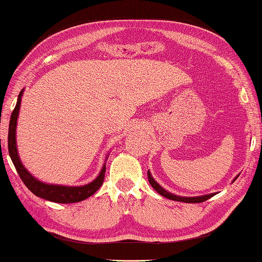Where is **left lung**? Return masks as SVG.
Listing matches in <instances>:
<instances>
[{"instance_id":"obj_1","label":"left lung","mask_w":262,"mask_h":262,"mask_svg":"<svg viewBox=\"0 0 262 262\" xmlns=\"http://www.w3.org/2000/svg\"><path fill=\"white\" fill-rule=\"evenodd\" d=\"M148 180H149V183L152 186L154 189H155L157 192H159L161 196H163L168 199H171V201H176V202H184V203H202V202H205L207 199L213 197L215 193H210V194H204V196H197V197H181V196H176V194H172L168 192L167 190L162 188V186L157 183V182L154 180L151 173L148 171ZM238 177V176H236ZM235 180V178H234Z\"/></svg>"}]
</instances>
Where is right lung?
I'll list each match as a JSON object with an SVG mask.
<instances>
[{
  "label": "right lung",
  "instance_id": "add662e5",
  "mask_svg": "<svg viewBox=\"0 0 262 262\" xmlns=\"http://www.w3.org/2000/svg\"><path fill=\"white\" fill-rule=\"evenodd\" d=\"M23 91L24 90L19 92L17 103H16L15 108L11 113L9 122V133H8V149H9V155L16 170H17L20 180L23 181V183L26 184L27 188L30 190L32 193L36 194L37 197L47 199V201L53 203L70 204V203H78L91 197L94 192H97V190H99V188H100L103 183V178H105L106 172V163H103L100 173H99L98 177L95 178L94 181L81 186H65L43 183V182L38 181L36 177L32 176L26 169V167L22 164L17 152V147H16V124H17L20 99H22Z\"/></svg>",
  "mask_w": 262,
  "mask_h": 262
}]
</instances>
